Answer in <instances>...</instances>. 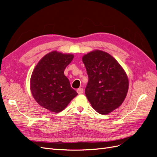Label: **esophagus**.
<instances>
[{"mask_svg": "<svg viewBox=\"0 0 157 157\" xmlns=\"http://www.w3.org/2000/svg\"><path fill=\"white\" fill-rule=\"evenodd\" d=\"M77 91L78 94H82L84 92V90L82 88H78V89H77Z\"/></svg>", "mask_w": 157, "mask_h": 157, "instance_id": "34e87169", "label": "esophagus"}]
</instances>
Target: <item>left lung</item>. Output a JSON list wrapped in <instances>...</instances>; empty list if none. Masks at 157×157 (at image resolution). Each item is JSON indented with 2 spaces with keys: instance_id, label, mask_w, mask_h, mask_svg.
Masks as SVG:
<instances>
[{
  "instance_id": "left-lung-1",
  "label": "left lung",
  "mask_w": 157,
  "mask_h": 157,
  "mask_svg": "<svg viewBox=\"0 0 157 157\" xmlns=\"http://www.w3.org/2000/svg\"><path fill=\"white\" fill-rule=\"evenodd\" d=\"M88 75L85 94L98 113L107 115L119 107L126 97L129 81L124 69L113 57L95 50L82 56Z\"/></svg>"
}]
</instances>
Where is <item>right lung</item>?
I'll return each mask as SVG.
<instances>
[{"instance_id": "add662e5", "label": "right lung", "mask_w": 157, "mask_h": 157, "mask_svg": "<svg viewBox=\"0 0 157 157\" xmlns=\"http://www.w3.org/2000/svg\"><path fill=\"white\" fill-rule=\"evenodd\" d=\"M73 54L52 51L40 59L33 70L30 88L35 101L51 112L59 113L77 96L64 75Z\"/></svg>"}]
</instances>
